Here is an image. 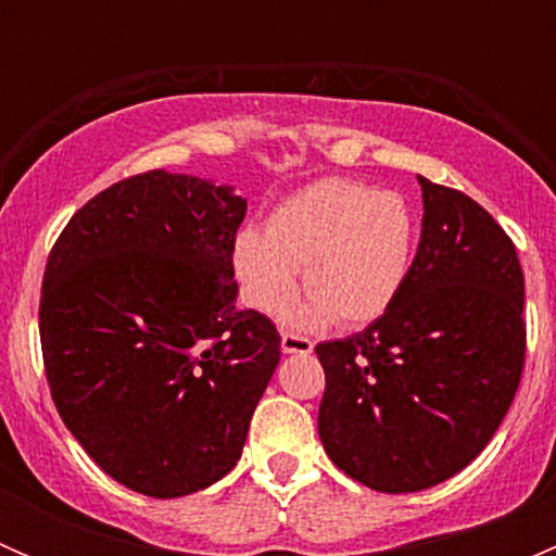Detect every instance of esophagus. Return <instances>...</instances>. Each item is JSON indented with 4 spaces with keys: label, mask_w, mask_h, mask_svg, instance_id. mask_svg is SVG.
Instances as JSON below:
<instances>
[{
    "label": "esophagus",
    "mask_w": 556,
    "mask_h": 556,
    "mask_svg": "<svg viewBox=\"0 0 556 556\" xmlns=\"http://www.w3.org/2000/svg\"><path fill=\"white\" fill-rule=\"evenodd\" d=\"M312 341L306 336L290 333V330H282V352L285 355H309Z\"/></svg>",
    "instance_id": "1"
}]
</instances>
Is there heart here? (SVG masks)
<instances>
[{
  "mask_svg": "<svg viewBox=\"0 0 556 556\" xmlns=\"http://www.w3.org/2000/svg\"><path fill=\"white\" fill-rule=\"evenodd\" d=\"M414 217L395 193L352 179H323L290 195L266 220V237L244 228L233 239V271L255 312L290 304L304 268L312 295L293 314L299 325L336 319L361 328L390 309L406 282Z\"/></svg>",
  "mask_w": 556,
  "mask_h": 556,
  "instance_id": "1",
  "label": "heart"
}]
</instances>
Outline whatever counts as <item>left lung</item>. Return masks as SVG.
<instances>
[{"mask_svg": "<svg viewBox=\"0 0 556 556\" xmlns=\"http://www.w3.org/2000/svg\"><path fill=\"white\" fill-rule=\"evenodd\" d=\"M422 237L401 293L366 330L314 346L319 439L377 492H419L473 463L525 366V274L495 217L419 177Z\"/></svg>", "mask_w": 556, "mask_h": 556, "instance_id": "8db88e82", "label": "left lung"}]
</instances>
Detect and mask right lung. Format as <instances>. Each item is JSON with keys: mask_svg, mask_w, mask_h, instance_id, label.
Returning <instances> with one entry per match:
<instances>
[{"mask_svg": "<svg viewBox=\"0 0 556 556\" xmlns=\"http://www.w3.org/2000/svg\"><path fill=\"white\" fill-rule=\"evenodd\" d=\"M244 212L231 185L155 169L93 195L50 250V395L88 457L139 495L223 479L279 363L271 319L237 309Z\"/></svg>", "mask_w": 556, "mask_h": 556, "instance_id": "obj_1", "label": "right lung"}]
</instances>
